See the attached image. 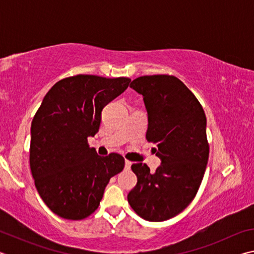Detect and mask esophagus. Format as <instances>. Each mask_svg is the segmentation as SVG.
I'll use <instances>...</instances> for the list:
<instances>
[{"instance_id":"34e87169","label":"esophagus","mask_w":254,"mask_h":254,"mask_svg":"<svg viewBox=\"0 0 254 254\" xmlns=\"http://www.w3.org/2000/svg\"><path fill=\"white\" fill-rule=\"evenodd\" d=\"M131 165H132V162L131 161H128V160H126L124 161V169H127V170H128L131 168Z\"/></svg>"}]
</instances>
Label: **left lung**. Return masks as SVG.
Segmentation results:
<instances>
[{
	"instance_id": "1",
	"label": "left lung",
	"mask_w": 254,
	"mask_h": 254,
	"mask_svg": "<svg viewBox=\"0 0 254 254\" xmlns=\"http://www.w3.org/2000/svg\"><path fill=\"white\" fill-rule=\"evenodd\" d=\"M130 87L143 97L147 140L157 144L161 165L150 173L145 163H133L137 183L127 200L144 220L167 221L190 204L203 180L209 154L206 117L194 94L175 76H141Z\"/></svg>"
}]
</instances>
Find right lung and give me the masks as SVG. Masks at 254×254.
<instances>
[{"label": "right lung", "mask_w": 254, "mask_h": 254, "mask_svg": "<svg viewBox=\"0 0 254 254\" xmlns=\"http://www.w3.org/2000/svg\"><path fill=\"white\" fill-rule=\"evenodd\" d=\"M131 79L77 75L56 83L31 123L30 168L46 205L66 220L97 209L110 179L124 168L119 153L98 156L87 137L98 132L102 111Z\"/></svg>", "instance_id": "right-lung-1"}]
</instances>
